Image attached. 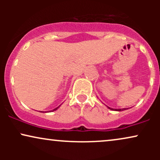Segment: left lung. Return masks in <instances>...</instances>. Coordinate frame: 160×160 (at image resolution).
<instances>
[{
	"label": "left lung",
	"instance_id": "obj_1",
	"mask_svg": "<svg viewBox=\"0 0 160 160\" xmlns=\"http://www.w3.org/2000/svg\"><path fill=\"white\" fill-rule=\"evenodd\" d=\"M108 108H109V109H111V110H113V111H123V110H126V109H113V108H109L108 107Z\"/></svg>",
	"mask_w": 160,
	"mask_h": 160
}]
</instances>
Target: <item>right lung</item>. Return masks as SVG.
<instances>
[{"instance_id": "right-lung-1", "label": "right lung", "mask_w": 160, "mask_h": 160, "mask_svg": "<svg viewBox=\"0 0 160 160\" xmlns=\"http://www.w3.org/2000/svg\"><path fill=\"white\" fill-rule=\"evenodd\" d=\"M59 106H60V105H59ZM59 106H58V107H57L56 108H55V109H53V110H52V111H56V110H57V109H58V108H59Z\"/></svg>"}]
</instances>
